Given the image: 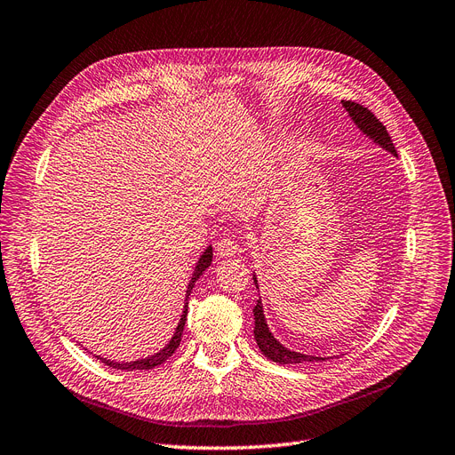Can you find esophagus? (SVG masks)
<instances>
[{"instance_id": "obj_1", "label": "esophagus", "mask_w": 455, "mask_h": 455, "mask_svg": "<svg viewBox=\"0 0 455 455\" xmlns=\"http://www.w3.org/2000/svg\"><path fill=\"white\" fill-rule=\"evenodd\" d=\"M215 249H217V253L221 255V257H234V255H238L240 251H242L240 243L234 240L232 236H228V234H223V236H219V240L215 243Z\"/></svg>"}]
</instances>
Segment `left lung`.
I'll return each mask as SVG.
<instances>
[{
    "label": "left lung",
    "mask_w": 455,
    "mask_h": 455,
    "mask_svg": "<svg viewBox=\"0 0 455 455\" xmlns=\"http://www.w3.org/2000/svg\"><path fill=\"white\" fill-rule=\"evenodd\" d=\"M345 110L348 112V116L352 117V122H355L360 131L365 134V137L371 139L375 144H379L380 148H384L386 151H390L392 156H397L395 151V146L392 142V137L388 134V131H386V127L377 120L375 114L355 103V100H341ZM253 281L257 284L259 289V283H257V275L253 274ZM255 313V339H257V345L260 348L262 355L266 358H270L272 362H277V363H304V362H324L328 358H323V356H307V355H301V352H294L287 347H283L275 338L274 333L270 331V328H267L266 324V316H264V309H262V301L259 299L257 306L253 309Z\"/></svg>",
    "instance_id": "1"
}]
</instances>
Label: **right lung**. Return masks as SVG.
Returning a JSON list of instances; mask_svg holds the SVG:
<instances>
[{"label": "right lung", "mask_w": 455, "mask_h": 455, "mask_svg": "<svg viewBox=\"0 0 455 455\" xmlns=\"http://www.w3.org/2000/svg\"><path fill=\"white\" fill-rule=\"evenodd\" d=\"M212 259H213V251H212V245H208L204 249V253L200 255L196 266H195V272H193V277L188 284V294H185V306H183V313H181V318L178 323V328L172 335V339L166 343L164 348H161L157 355L154 356H148V358H142V360H134V362H114V360H107V358H100V356H95L97 360H100L103 363H107L108 367L112 369H122V371H137V369H154L157 365H161L163 362H166L168 358H171L174 355V350L180 347V341H181V333H183V328H185V321H188V304H189V294L193 291V284L196 283V279L206 272V267L212 264Z\"/></svg>", "instance_id": "right-lung-1"}]
</instances>
